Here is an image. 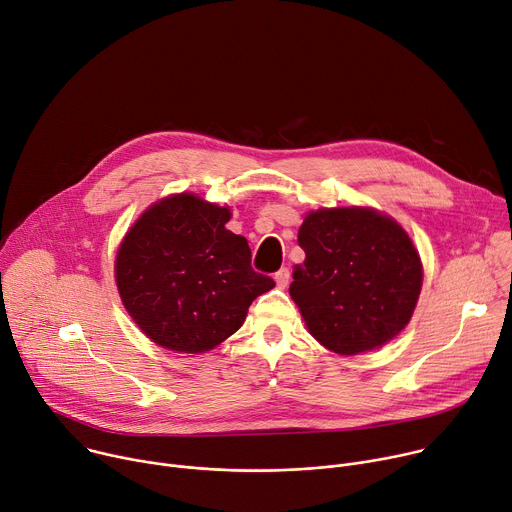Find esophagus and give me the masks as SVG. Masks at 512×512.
<instances>
[{
    "label": "esophagus",
    "mask_w": 512,
    "mask_h": 512,
    "mask_svg": "<svg viewBox=\"0 0 512 512\" xmlns=\"http://www.w3.org/2000/svg\"><path fill=\"white\" fill-rule=\"evenodd\" d=\"M274 280H276L278 289H287V287H289V280H291L289 268H280V270L274 274Z\"/></svg>",
    "instance_id": "obj_1"
}]
</instances>
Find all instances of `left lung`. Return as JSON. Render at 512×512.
<instances>
[{
  "label": "left lung",
  "instance_id": "obj_1",
  "mask_svg": "<svg viewBox=\"0 0 512 512\" xmlns=\"http://www.w3.org/2000/svg\"><path fill=\"white\" fill-rule=\"evenodd\" d=\"M299 246L305 262L289 293L319 344L354 356L405 329L423 272L399 223L374 209H319L305 217Z\"/></svg>",
  "mask_w": 512,
  "mask_h": 512
}]
</instances>
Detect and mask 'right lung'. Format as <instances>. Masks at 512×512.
<instances>
[{
  "instance_id": "add662e5",
  "label": "right lung",
  "mask_w": 512,
  "mask_h": 512,
  "mask_svg": "<svg viewBox=\"0 0 512 512\" xmlns=\"http://www.w3.org/2000/svg\"><path fill=\"white\" fill-rule=\"evenodd\" d=\"M230 209L181 193L152 205L124 238L116 282L154 344L185 354L236 333L274 280L252 268L246 238L225 230Z\"/></svg>"
}]
</instances>
